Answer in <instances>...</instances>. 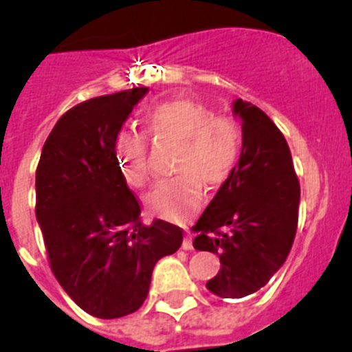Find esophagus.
I'll use <instances>...</instances> for the list:
<instances>
[{"label":"esophagus","instance_id":"1","mask_svg":"<svg viewBox=\"0 0 352 352\" xmlns=\"http://www.w3.org/2000/svg\"><path fill=\"white\" fill-rule=\"evenodd\" d=\"M182 248L184 250H192V238H191V232L187 231L186 232V238L182 241Z\"/></svg>","mask_w":352,"mask_h":352}]
</instances>
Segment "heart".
I'll return each instance as SVG.
<instances>
[{
  "instance_id": "1",
  "label": "heart",
  "mask_w": 352,
  "mask_h": 352,
  "mask_svg": "<svg viewBox=\"0 0 352 352\" xmlns=\"http://www.w3.org/2000/svg\"><path fill=\"white\" fill-rule=\"evenodd\" d=\"M144 121L154 137L179 142L173 161L177 175L154 184L144 199L146 208L166 221H182L201 206L205 186L217 189L232 175L243 153L241 124L189 98L160 102L147 109ZM114 154L130 186L144 187L149 182L147 137L142 131H118Z\"/></svg>"
}]
</instances>
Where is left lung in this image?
I'll use <instances>...</instances> for the list:
<instances>
[{
  "label": "left lung",
  "mask_w": 352,
  "mask_h": 352,
  "mask_svg": "<svg viewBox=\"0 0 352 352\" xmlns=\"http://www.w3.org/2000/svg\"><path fill=\"white\" fill-rule=\"evenodd\" d=\"M243 153L192 231L196 250L221 258V271L206 283L213 295L241 298L255 294L285 264L297 231L300 186L290 147L271 118L236 98Z\"/></svg>",
  "instance_id": "obj_1"
}]
</instances>
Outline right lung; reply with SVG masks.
Wrapping results in <instances>:
<instances>
[{
  "instance_id": "right-lung-1",
  "label": "right lung",
  "mask_w": 352,
  "mask_h": 352,
  "mask_svg": "<svg viewBox=\"0 0 352 352\" xmlns=\"http://www.w3.org/2000/svg\"><path fill=\"white\" fill-rule=\"evenodd\" d=\"M146 94L131 88L69 109L36 170V219L52 271L81 309L102 320L135 313L156 262L182 245L177 226L142 224L114 154V137Z\"/></svg>"
}]
</instances>
